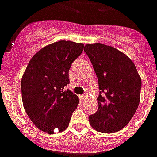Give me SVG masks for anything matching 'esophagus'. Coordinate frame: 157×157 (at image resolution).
Returning <instances> with one entry per match:
<instances>
[{
	"label": "esophagus",
	"mask_w": 157,
	"mask_h": 157,
	"mask_svg": "<svg viewBox=\"0 0 157 157\" xmlns=\"http://www.w3.org/2000/svg\"><path fill=\"white\" fill-rule=\"evenodd\" d=\"M80 99H81V101H83L84 99H85V95H81L80 96Z\"/></svg>",
	"instance_id": "1"
}]
</instances>
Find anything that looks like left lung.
<instances>
[{
	"label": "left lung",
	"instance_id": "obj_1",
	"mask_svg": "<svg viewBox=\"0 0 157 157\" xmlns=\"http://www.w3.org/2000/svg\"><path fill=\"white\" fill-rule=\"evenodd\" d=\"M98 81L97 112L90 115V125L98 132L111 133L128 124L140 102L141 78L126 55L105 44H86Z\"/></svg>",
	"mask_w": 157,
	"mask_h": 157
}]
</instances>
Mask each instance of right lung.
I'll return each mask as SVG.
<instances>
[{
    "label": "right lung",
    "mask_w": 157,
    "mask_h": 157,
    "mask_svg": "<svg viewBox=\"0 0 157 157\" xmlns=\"http://www.w3.org/2000/svg\"><path fill=\"white\" fill-rule=\"evenodd\" d=\"M83 48V44L61 40L43 48L29 61L21 79L23 105L40 130L52 134L69 125L79 100L64 87L70 83L71 66Z\"/></svg>",
    "instance_id": "obj_1"
}]
</instances>
